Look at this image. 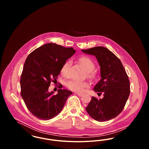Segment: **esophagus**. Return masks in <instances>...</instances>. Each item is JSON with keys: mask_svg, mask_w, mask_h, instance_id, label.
Here are the masks:
<instances>
[{"mask_svg": "<svg viewBox=\"0 0 149 149\" xmlns=\"http://www.w3.org/2000/svg\"><path fill=\"white\" fill-rule=\"evenodd\" d=\"M75 94H77L78 96H81V95H83V94H82V93H75Z\"/></svg>", "mask_w": 149, "mask_h": 149, "instance_id": "obj_1", "label": "esophagus"}]
</instances>
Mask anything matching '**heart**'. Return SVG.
<instances>
[{
    "mask_svg": "<svg viewBox=\"0 0 149 149\" xmlns=\"http://www.w3.org/2000/svg\"><path fill=\"white\" fill-rule=\"evenodd\" d=\"M78 61L81 64L85 69L87 70L88 77L91 79H94L95 78V72L94 70L95 68V64L92 60L86 56H81L78 58ZM71 65V60H67L63 65L61 72L65 76L67 77L69 75V71ZM89 84L85 81H79L77 80H70L66 83L67 87L72 91L82 92L84 91V89L88 87Z\"/></svg>",
    "mask_w": 149,
    "mask_h": 149,
    "instance_id": "heart-1",
    "label": "heart"
}]
</instances>
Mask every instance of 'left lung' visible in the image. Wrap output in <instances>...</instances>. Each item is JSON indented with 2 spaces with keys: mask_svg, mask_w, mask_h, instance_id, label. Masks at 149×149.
<instances>
[{
  "mask_svg": "<svg viewBox=\"0 0 149 149\" xmlns=\"http://www.w3.org/2000/svg\"><path fill=\"white\" fill-rule=\"evenodd\" d=\"M96 57L100 66L101 79L93 90L103 98L93 97L86 111L94 120L104 122L120 114L125 106L130 93L127 74L120 60L106 47L97 46L81 50Z\"/></svg>",
  "mask_w": 149,
  "mask_h": 149,
  "instance_id": "left-lung-1",
  "label": "left lung"
}]
</instances>
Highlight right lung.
<instances>
[{
    "instance_id": "obj_1",
    "label": "right lung",
    "mask_w": 149,
    "mask_h": 149,
    "mask_svg": "<svg viewBox=\"0 0 149 149\" xmlns=\"http://www.w3.org/2000/svg\"><path fill=\"white\" fill-rule=\"evenodd\" d=\"M75 50L55 43L43 45L29 54L20 80L21 95L29 112L40 120H49L61 112L72 92L58 89L48 92L50 83L57 79L61 68Z\"/></svg>"
}]
</instances>
